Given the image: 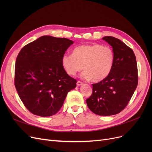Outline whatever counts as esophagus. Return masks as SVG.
Here are the masks:
<instances>
[{
	"label": "esophagus",
	"mask_w": 152,
	"mask_h": 152,
	"mask_svg": "<svg viewBox=\"0 0 152 152\" xmlns=\"http://www.w3.org/2000/svg\"><path fill=\"white\" fill-rule=\"evenodd\" d=\"M82 85H83V82H82L80 81H77V86H82Z\"/></svg>",
	"instance_id": "34e87169"
}]
</instances>
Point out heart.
Returning a JSON list of instances; mask_svg holds the SVG:
<instances>
[{"mask_svg":"<svg viewBox=\"0 0 152 152\" xmlns=\"http://www.w3.org/2000/svg\"><path fill=\"white\" fill-rule=\"evenodd\" d=\"M114 60V52L110 47L98 44H84L75 48L72 54L63 55L61 63L68 75H75L83 68L82 78L98 82L110 75Z\"/></svg>","mask_w":152,"mask_h":152,"instance_id":"heart-1","label":"heart"}]
</instances>
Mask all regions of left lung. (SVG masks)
<instances>
[{"mask_svg": "<svg viewBox=\"0 0 152 152\" xmlns=\"http://www.w3.org/2000/svg\"><path fill=\"white\" fill-rule=\"evenodd\" d=\"M102 39L113 49V66L105 79L93 84V93L86 103L94 113L109 116L120 113L126 108L136 89L138 76L133 50L113 37L106 36Z\"/></svg>", "mask_w": 152, "mask_h": 152, "instance_id": "obj_1", "label": "left lung"}]
</instances>
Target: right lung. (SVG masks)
<instances>
[{
    "instance_id": "add662e5",
    "label": "right lung",
    "mask_w": 152,
    "mask_h": 152,
    "mask_svg": "<svg viewBox=\"0 0 152 152\" xmlns=\"http://www.w3.org/2000/svg\"><path fill=\"white\" fill-rule=\"evenodd\" d=\"M73 44L66 38L45 35L24 46L15 65V84L22 102L36 115L49 117L63 104L77 80L69 76L61 63Z\"/></svg>"
}]
</instances>
